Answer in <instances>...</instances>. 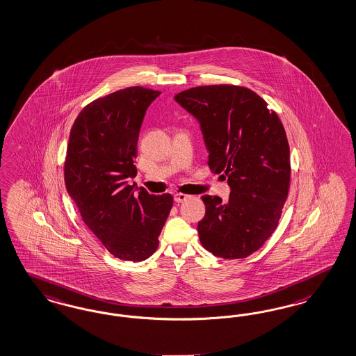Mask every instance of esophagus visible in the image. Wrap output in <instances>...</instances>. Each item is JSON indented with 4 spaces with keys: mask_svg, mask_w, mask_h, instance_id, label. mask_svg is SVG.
I'll return each instance as SVG.
<instances>
[{
    "mask_svg": "<svg viewBox=\"0 0 356 356\" xmlns=\"http://www.w3.org/2000/svg\"><path fill=\"white\" fill-rule=\"evenodd\" d=\"M173 198H175V201H176L177 204H181V202L186 201V200L189 198V196L184 195V193H176V195L173 196Z\"/></svg>",
    "mask_w": 356,
    "mask_h": 356,
    "instance_id": "obj_1",
    "label": "esophagus"
}]
</instances>
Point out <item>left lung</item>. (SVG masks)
Segmentation results:
<instances>
[{
  "instance_id": "8db88e82",
  "label": "left lung",
  "mask_w": 356,
  "mask_h": 356,
  "mask_svg": "<svg viewBox=\"0 0 356 356\" xmlns=\"http://www.w3.org/2000/svg\"><path fill=\"white\" fill-rule=\"evenodd\" d=\"M175 99L198 120L209 167L232 189L229 201L202 196L200 242L218 258H247L275 232L288 197L291 160L282 121L245 86H196Z\"/></svg>"
}]
</instances>
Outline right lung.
Wrapping results in <instances>:
<instances>
[{
	"instance_id": "obj_1",
	"label": "right lung",
	"mask_w": 356,
	"mask_h": 356,
	"mask_svg": "<svg viewBox=\"0 0 356 356\" xmlns=\"http://www.w3.org/2000/svg\"><path fill=\"white\" fill-rule=\"evenodd\" d=\"M159 90L120 89L88 104L71 129L64 163L65 186L83 221L115 258L142 261L159 245L173 197L138 193L136 145L143 117Z\"/></svg>"
}]
</instances>
